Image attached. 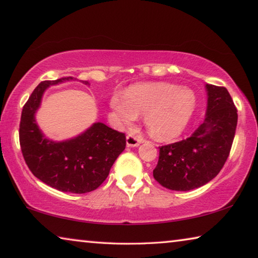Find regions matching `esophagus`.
Returning a JSON list of instances; mask_svg holds the SVG:
<instances>
[{
	"mask_svg": "<svg viewBox=\"0 0 258 258\" xmlns=\"http://www.w3.org/2000/svg\"><path fill=\"white\" fill-rule=\"evenodd\" d=\"M140 143H141V139L134 137L132 134L126 137V145H127V147H138L140 146Z\"/></svg>",
	"mask_w": 258,
	"mask_h": 258,
	"instance_id": "1",
	"label": "esophagus"
}]
</instances>
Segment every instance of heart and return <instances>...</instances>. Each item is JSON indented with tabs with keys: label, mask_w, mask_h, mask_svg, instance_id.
Masks as SVG:
<instances>
[{
	"label": "heart",
	"mask_w": 258,
	"mask_h": 258,
	"mask_svg": "<svg viewBox=\"0 0 258 258\" xmlns=\"http://www.w3.org/2000/svg\"><path fill=\"white\" fill-rule=\"evenodd\" d=\"M195 106L192 91L169 83L135 84L123 94L115 93L110 98V107L120 123H131L138 115H143L148 132L159 140L180 135L189 123Z\"/></svg>",
	"instance_id": "heart-1"
}]
</instances>
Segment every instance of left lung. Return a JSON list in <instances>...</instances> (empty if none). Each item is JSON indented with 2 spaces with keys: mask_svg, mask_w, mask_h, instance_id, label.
Segmentation results:
<instances>
[{
  "mask_svg": "<svg viewBox=\"0 0 258 258\" xmlns=\"http://www.w3.org/2000/svg\"><path fill=\"white\" fill-rule=\"evenodd\" d=\"M207 111L189 138L159 147L155 180L166 189L189 191L212 181L230 155L238 113L223 86L206 84Z\"/></svg>",
  "mask_w": 258,
  "mask_h": 258,
  "instance_id": "1",
  "label": "left lung"
}]
</instances>
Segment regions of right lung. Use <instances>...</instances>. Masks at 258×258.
<instances>
[{
  "mask_svg": "<svg viewBox=\"0 0 258 258\" xmlns=\"http://www.w3.org/2000/svg\"><path fill=\"white\" fill-rule=\"evenodd\" d=\"M73 77L41 82L33 91L21 112L19 141L24 159L35 176L51 187L72 194H86L97 189L109 175L126 147L124 133L103 123H94L78 137L54 142L38 128L35 113L44 91ZM83 84L90 85L87 81Z\"/></svg>",
  "mask_w": 258,
  "mask_h": 258,
  "instance_id": "obj_1",
  "label": "right lung"
}]
</instances>
